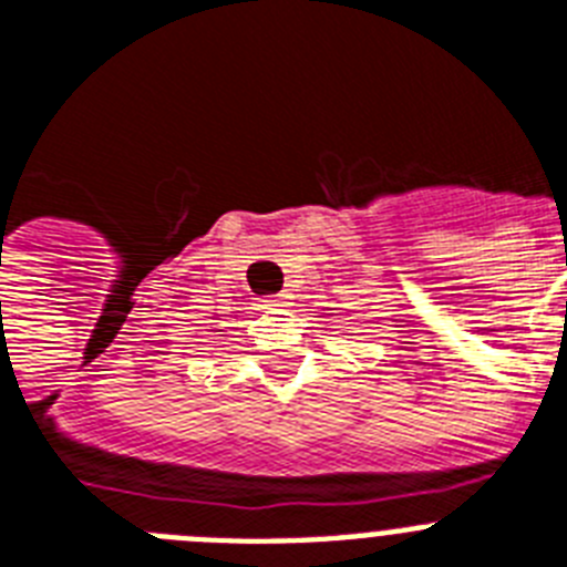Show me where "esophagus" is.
Wrapping results in <instances>:
<instances>
[{
    "label": "esophagus",
    "instance_id": "34e87169",
    "mask_svg": "<svg viewBox=\"0 0 567 567\" xmlns=\"http://www.w3.org/2000/svg\"><path fill=\"white\" fill-rule=\"evenodd\" d=\"M287 303H289V292H278V295H269V298L258 300L260 309H278V307H287Z\"/></svg>",
    "mask_w": 567,
    "mask_h": 567
}]
</instances>
